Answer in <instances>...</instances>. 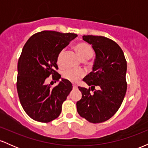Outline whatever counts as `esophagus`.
<instances>
[{
  "mask_svg": "<svg viewBox=\"0 0 148 148\" xmlns=\"http://www.w3.org/2000/svg\"><path fill=\"white\" fill-rule=\"evenodd\" d=\"M78 87H77V86H76V85H74V84H73V88H74V89H76V88H77Z\"/></svg>",
  "mask_w": 148,
  "mask_h": 148,
  "instance_id": "esophagus-1",
  "label": "esophagus"
}]
</instances>
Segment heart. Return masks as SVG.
I'll return each instance as SVG.
<instances>
[{
    "mask_svg": "<svg viewBox=\"0 0 148 148\" xmlns=\"http://www.w3.org/2000/svg\"><path fill=\"white\" fill-rule=\"evenodd\" d=\"M75 49L76 51L79 53L80 58L83 60H87L90 59L93 56V50L92 47L86 43H79L75 46ZM64 54V51H61L60 53L58 54L57 59L58 64L60 65L61 64V60H62V56ZM85 75L84 72L81 70H75L72 69H67L62 73V76L65 79L68 81H72V82H76L79 81L80 79L84 77Z\"/></svg>",
    "mask_w": 148,
    "mask_h": 148,
    "instance_id": "heart-1",
    "label": "heart"
}]
</instances>
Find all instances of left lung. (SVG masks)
Masks as SVG:
<instances>
[{"label":"left lung","mask_w":148,"mask_h":148,"mask_svg":"<svg viewBox=\"0 0 148 148\" xmlns=\"http://www.w3.org/2000/svg\"><path fill=\"white\" fill-rule=\"evenodd\" d=\"M83 40L92 45L95 59L92 72L84 79L91 88L79 87L82 97L76 102V108L90 123H103L118 111L126 94L127 61L120 46L107 37L84 35Z\"/></svg>","instance_id":"left-lung-1"}]
</instances>
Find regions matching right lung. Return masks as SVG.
Segmentation results:
<instances>
[{
	"instance_id": "1",
	"label": "right lung",
	"mask_w": 148,
	"mask_h": 148,
	"mask_svg": "<svg viewBox=\"0 0 148 148\" xmlns=\"http://www.w3.org/2000/svg\"><path fill=\"white\" fill-rule=\"evenodd\" d=\"M77 37L74 33L44 30L28 39L18 61L16 88L23 110L29 117L41 123H49L59 116L62 104L67 99L72 85L61 79L58 86L45 84L50 75L56 82L58 54Z\"/></svg>"
}]
</instances>
